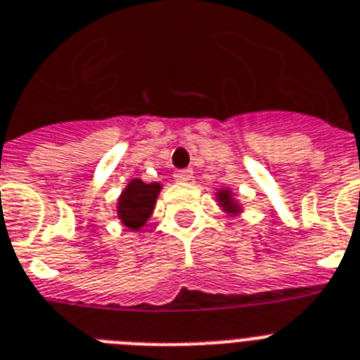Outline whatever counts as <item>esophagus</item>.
I'll list each match as a JSON object with an SVG mask.
<instances>
[{"label":"esophagus","instance_id":"obj_1","mask_svg":"<svg viewBox=\"0 0 360 360\" xmlns=\"http://www.w3.org/2000/svg\"><path fill=\"white\" fill-rule=\"evenodd\" d=\"M191 178H193L191 169H178L176 173H174V180H176V182H189Z\"/></svg>","mask_w":360,"mask_h":360}]
</instances>
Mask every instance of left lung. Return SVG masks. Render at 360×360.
<instances>
[{
  "label": "left lung",
  "mask_w": 360,
  "mask_h": 360,
  "mask_svg": "<svg viewBox=\"0 0 360 360\" xmlns=\"http://www.w3.org/2000/svg\"><path fill=\"white\" fill-rule=\"evenodd\" d=\"M217 197H219V200H221L222 207H226V210H230V212H237V206L233 204V200H231L230 191H221Z\"/></svg>",
  "instance_id": "left-lung-1"
}]
</instances>
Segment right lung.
I'll use <instances>...</instances> for the list:
<instances>
[{"label":"right lung","mask_w":360,"mask_h":360,"mask_svg":"<svg viewBox=\"0 0 360 360\" xmlns=\"http://www.w3.org/2000/svg\"><path fill=\"white\" fill-rule=\"evenodd\" d=\"M160 189V184H145L138 178L127 186L117 202V213L124 226L130 230H139L143 226L153 213Z\"/></svg>","instance_id":"right-lung-1"}]
</instances>
